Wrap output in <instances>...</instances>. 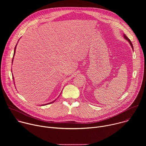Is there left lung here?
<instances>
[{"label": "left lung", "instance_id": "1", "mask_svg": "<svg viewBox=\"0 0 146 146\" xmlns=\"http://www.w3.org/2000/svg\"><path fill=\"white\" fill-rule=\"evenodd\" d=\"M123 37L125 38L127 40H128V42H129V43L130 44V45H131V46L132 47V49L133 50V45H132V43H131V40L128 38V37L125 35V34H123Z\"/></svg>", "mask_w": 146, "mask_h": 146}]
</instances>
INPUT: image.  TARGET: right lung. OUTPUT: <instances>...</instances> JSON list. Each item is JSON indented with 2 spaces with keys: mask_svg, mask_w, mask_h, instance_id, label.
I'll return each mask as SVG.
<instances>
[{
  "mask_svg": "<svg viewBox=\"0 0 146 146\" xmlns=\"http://www.w3.org/2000/svg\"><path fill=\"white\" fill-rule=\"evenodd\" d=\"M17 44H16V46H15V48H14V55H13V59H12V64H13V59H14V55H15V50H16V47H17ZM11 72H12V69H11ZM13 80H14V77H13ZM55 99V100H56ZM55 100H54V101H52V102H50V103H46V104H44V105H41V106H45V105H48V104H51V103H54L55 101Z\"/></svg>",
  "mask_w": 146,
  "mask_h": 146,
  "instance_id": "1",
  "label": "right lung"
}]
</instances>
